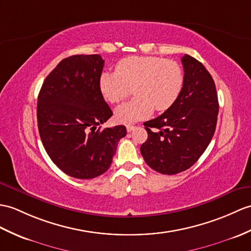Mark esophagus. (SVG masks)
I'll list each match as a JSON object with an SVG mask.
<instances>
[{"instance_id": "esophagus-1", "label": "esophagus", "mask_w": 251, "mask_h": 251, "mask_svg": "<svg viewBox=\"0 0 251 251\" xmlns=\"http://www.w3.org/2000/svg\"><path fill=\"white\" fill-rule=\"evenodd\" d=\"M126 129H127V131H128V132H131L132 130H135V129H136V126L127 125V126H126Z\"/></svg>"}]
</instances>
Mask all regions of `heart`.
<instances>
[{
	"instance_id": "obj_1",
	"label": "heart",
	"mask_w": 251,
	"mask_h": 251,
	"mask_svg": "<svg viewBox=\"0 0 251 251\" xmlns=\"http://www.w3.org/2000/svg\"><path fill=\"white\" fill-rule=\"evenodd\" d=\"M183 86L182 66L152 55L125 57L116 64L115 72H103L99 77V90L111 103L123 101L132 87L136 96L114 112L116 121L124 124L147 119L153 109L166 111L177 100Z\"/></svg>"
}]
</instances>
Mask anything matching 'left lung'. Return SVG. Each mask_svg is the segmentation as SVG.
Segmentation results:
<instances>
[{"label": "left lung", "instance_id": "obj_1", "mask_svg": "<svg viewBox=\"0 0 251 251\" xmlns=\"http://www.w3.org/2000/svg\"><path fill=\"white\" fill-rule=\"evenodd\" d=\"M182 64V93L158 118L143 123L148 139L140 148L148 166L168 176L187 170L204 153L219 110L216 86L203 64L188 54Z\"/></svg>", "mask_w": 251, "mask_h": 251}]
</instances>
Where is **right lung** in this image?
Here are the masks:
<instances>
[{"label": "right lung", "instance_id": "add662e5", "mask_svg": "<svg viewBox=\"0 0 251 251\" xmlns=\"http://www.w3.org/2000/svg\"><path fill=\"white\" fill-rule=\"evenodd\" d=\"M104 61L98 54L62 60L45 79L37 124L47 154L69 176L94 178L110 168L123 125L101 129L112 111L99 90Z\"/></svg>", "mask_w": 251, "mask_h": 251}]
</instances>
